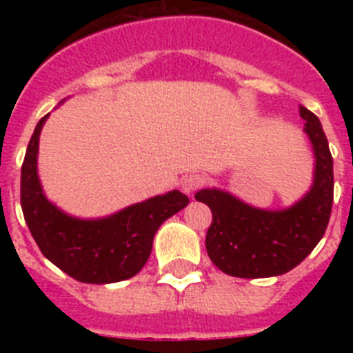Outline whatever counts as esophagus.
Masks as SVG:
<instances>
[{
  "instance_id": "obj_1",
  "label": "esophagus",
  "mask_w": 353,
  "mask_h": 353,
  "mask_svg": "<svg viewBox=\"0 0 353 353\" xmlns=\"http://www.w3.org/2000/svg\"><path fill=\"white\" fill-rule=\"evenodd\" d=\"M205 183V176L203 174H198V173H192V174H187L185 179L182 180V189L185 194L192 196L196 191H198L199 187H203Z\"/></svg>"
}]
</instances>
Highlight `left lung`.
I'll return each mask as SVG.
<instances>
[{"label": "left lung", "mask_w": 353, "mask_h": 353, "mask_svg": "<svg viewBox=\"0 0 353 353\" xmlns=\"http://www.w3.org/2000/svg\"><path fill=\"white\" fill-rule=\"evenodd\" d=\"M299 113L316 159L313 185L301 201L285 210H261L219 189L196 192L194 198L212 210L205 239L208 256L228 276H281L297 267L325 233L334 199L332 155L316 114L304 105Z\"/></svg>", "instance_id": "left-lung-1"}]
</instances>
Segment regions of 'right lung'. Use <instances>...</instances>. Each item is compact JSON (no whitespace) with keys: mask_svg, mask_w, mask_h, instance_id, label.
<instances>
[{"mask_svg":"<svg viewBox=\"0 0 353 353\" xmlns=\"http://www.w3.org/2000/svg\"><path fill=\"white\" fill-rule=\"evenodd\" d=\"M49 114L37 123L21 168V207L42 254L76 281L118 283L136 276L152 252L159 226L189 205L180 191L130 205L102 219H77L43 196L37 173L39 138Z\"/></svg>","mask_w":353,"mask_h":353,"instance_id":"1","label":"right lung"}]
</instances>
